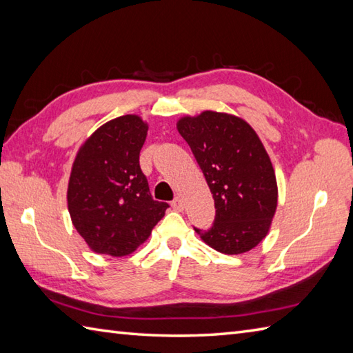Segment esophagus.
I'll return each instance as SVG.
<instances>
[{"label": "esophagus", "instance_id": "1", "mask_svg": "<svg viewBox=\"0 0 353 353\" xmlns=\"http://www.w3.org/2000/svg\"><path fill=\"white\" fill-rule=\"evenodd\" d=\"M171 206H172V209H174V211H183V201H182V199L181 197H176L174 200L171 201Z\"/></svg>", "mask_w": 353, "mask_h": 353}]
</instances>
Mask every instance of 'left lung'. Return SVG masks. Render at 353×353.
<instances>
[{
    "mask_svg": "<svg viewBox=\"0 0 353 353\" xmlns=\"http://www.w3.org/2000/svg\"><path fill=\"white\" fill-rule=\"evenodd\" d=\"M177 130L215 201L212 226L194 229L216 252L252 250L265 238L277 206L274 170L258 134L244 119L212 110L179 119Z\"/></svg>",
    "mask_w": 353,
    "mask_h": 353,
    "instance_id": "obj_1",
    "label": "left lung"
}]
</instances>
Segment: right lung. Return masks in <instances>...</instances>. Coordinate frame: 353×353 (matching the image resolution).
I'll use <instances>...</instances> for the list:
<instances>
[{
    "label": "right lung",
    "instance_id": "right-lung-1",
    "mask_svg": "<svg viewBox=\"0 0 353 353\" xmlns=\"http://www.w3.org/2000/svg\"><path fill=\"white\" fill-rule=\"evenodd\" d=\"M148 125L123 115L101 125L77 153L68 185L74 228L97 253L125 256L152 234L168 203L153 200L139 167Z\"/></svg>",
    "mask_w": 353,
    "mask_h": 353
}]
</instances>
